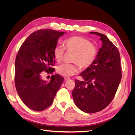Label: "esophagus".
I'll return each mask as SVG.
<instances>
[{
    "instance_id": "34e87169",
    "label": "esophagus",
    "mask_w": 135,
    "mask_h": 135,
    "mask_svg": "<svg viewBox=\"0 0 135 135\" xmlns=\"http://www.w3.org/2000/svg\"><path fill=\"white\" fill-rule=\"evenodd\" d=\"M64 79H65V80H68L70 79V78L68 77V76H65V77H64Z\"/></svg>"
}]
</instances>
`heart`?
<instances>
[{"mask_svg":"<svg viewBox=\"0 0 135 135\" xmlns=\"http://www.w3.org/2000/svg\"><path fill=\"white\" fill-rule=\"evenodd\" d=\"M63 45H57L54 50L56 61L61 62L64 57L65 50L73 52L71 61L73 64H63L57 68V72L62 76H70L78 72L79 67L85 69L95 62L97 55V48L88 39L80 36H73L63 41Z\"/></svg>","mask_w":135,"mask_h":135,"instance_id":"b5f03b06","label":"heart"}]
</instances>
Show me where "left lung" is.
I'll use <instances>...</instances> for the list:
<instances>
[{"label":"left lung","mask_w":135,"mask_h":135,"mask_svg":"<svg viewBox=\"0 0 135 135\" xmlns=\"http://www.w3.org/2000/svg\"><path fill=\"white\" fill-rule=\"evenodd\" d=\"M103 46L95 62L80 74L84 81L76 79L72 96L76 107L87 113L103 110L111 103L122 78L120 56L118 48L106 35L97 32Z\"/></svg>","instance_id":"left-lung-1"}]
</instances>
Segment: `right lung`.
Listing matches in <instances>:
<instances>
[{"instance_id":"add662e5","label":"right lung","mask_w":135,"mask_h":135,"mask_svg":"<svg viewBox=\"0 0 135 135\" xmlns=\"http://www.w3.org/2000/svg\"><path fill=\"white\" fill-rule=\"evenodd\" d=\"M64 32L51 29L32 32L24 41L16 56L15 82L20 99L27 107L42 111L52 104L64 81L59 74L52 75L50 81L43 80L42 71H54V48Z\"/></svg>"}]
</instances>
